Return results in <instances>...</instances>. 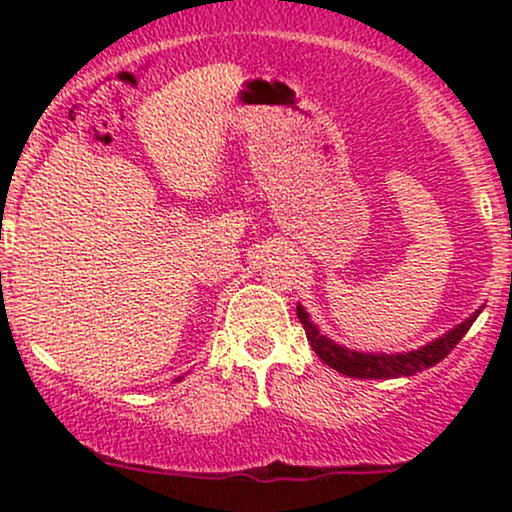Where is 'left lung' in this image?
Masks as SVG:
<instances>
[{"label":"left lung","mask_w":512,"mask_h":512,"mask_svg":"<svg viewBox=\"0 0 512 512\" xmlns=\"http://www.w3.org/2000/svg\"><path fill=\"white\" fill-rule=\"evenodd\" d=\"M298 320H301L305 337H308L310 346L327 366L339 370V373L349 375V378H378V380H390V378H407V375L421 373V370L433 368L436 363L443 361L445 356L460 344V339L467 334L472 322L477 320L481 310H477L472 317L457 325L455 330H450L445 337L436 339V342L421 346L419 351H409V354H397V356H385V354H358V351H349L344 346L330 342L325 334L317 332V327L310 322V317L305 310L298 305L296 308Z\"/></svg>","instance_id":"obj_1"}]
</instances>
